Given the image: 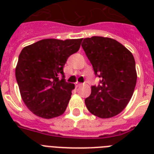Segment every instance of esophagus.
<instances>
[{
    "mask_svg": "<svg viewBox=\"0 0 154 154\" xmlns=\"http://www.w3.org/2000/svg\"><path fill=\"white\" fill-rule=\"evenodd\" d=\"M82 85H83V84L82 83H78V84L77 85V87H82Z\"/></svg>",
    "mask_w": 154,
    "mask_h": 154,
    "instance_id": "esophagus-1",
    "label": "esophagus"
}]
</instances>
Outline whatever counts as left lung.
I'll list each match as a JSON object with an SVG mask.
<instances>
[{"instance_id":"left-lung-1","label":"left lung","mask_w":154,"mask_h":154,"mask_svg":"<svg viewBox=\"0 0 154 154\" xmlns=\"http://www.w3.org/2000/svg\"><path fill=\"white\" fill-rule=\"evenodd\" d=\"M83 40V39H82ZM82 46L100 84L91 87L85 100L87 109L100 118L119 114L131 99L137 83L135 60L125 47L109 37H87Z\"/></svg>"}]
</instances>
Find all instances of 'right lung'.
<instances>
[{"mask_svg":"<svg viewBox=\"0 0 154 154\" xmlns=\"http://www.w3.org/2000/svg\"><path fill=\"white\" fill-rule=\"evenodd\" d=\"M82 42V38L43 39L21 50L16 79L23 101L36 116L51 119L65 112L75 85L65 82L63 68Z\"/></svg>","mask_w":154,"mask_h":154,"instance_id":"right-lung-1","label":"right lung"}]
</instances>
